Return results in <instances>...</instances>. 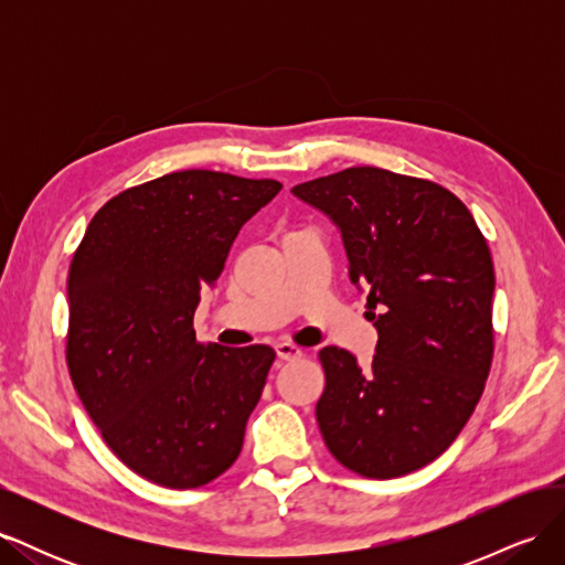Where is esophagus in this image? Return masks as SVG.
Wrapping results in <instances>:
<instances>
[{
    "label": "esophagus",
    "instance_id": "34e87169",
    "mask_svg": "<svg viewBox=\"0 0 565 565\" xmlns=\"http://www.w3.org/2000/svg\"><path fill=\"white\" fill-rule=\"evenodd\" d=\"M276 353L280 361H297V358H301V349L289 344V341H280V344H276Z\"/></svg>",
    "mask_w": 565,
    "mask_h": 565
}]
</instances>
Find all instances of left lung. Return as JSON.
Returning a JSON list of instances; mask_svg holds the SVG:
<instances>
[{
	"label": "left lung",
	"instance_id": "8db88e82",
	"mask_svg": "<svg viewBox=\"0 0 565 565\" xmlns=\"http://www.w3.org/2000/svg\"><path fill=\"white\" fill-rule=\"evenodd\" d=\"M341 231L349 278L367 292L377 349L367 367L337 347L318 355L316 419L347 469L398 478L450 448L492 363L494 268L483 233L448 188L349 167L292 188Z\"/></svg>",
	"mask_w": 565,
	"mask_h": 565
}]
</instances>
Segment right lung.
<instances>
[{
    "label": "right lung",
    "mask_w": 565,
    "mask_h": 565,
    "mask_svg": "<svg viewBox=\"0 0 565 565\" xmlns=\"http://www.w3.org/2000/svg\"><path fill=\"white\" fill-rule=\"evenodd\" d=\"M280 188L210 169L164 174L108 200L73 256V386L108 448L152 483L200 488L243 450L276 351L200 344L193 316Z\"/></svg>",
    "instance_id": "right-lung-1"
}]
</instances>
